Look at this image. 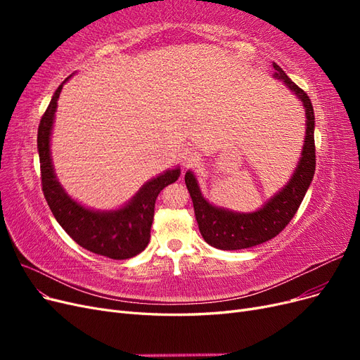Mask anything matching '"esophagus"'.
Here are the masks:
<instances>
[{
    "instance_id": "obj_1",
    "label": "esophagus",
    "mask_w": 360,
    "mask_h": 360,
    "mask_svg": "<svg viewBox=\"0 0 360 360\" xmlns=\"http://www.w3.org/2000/svg\"><path fill=\"white\" fill-rule=\"evenodd\" d=\"M198 160H200V155H198L197 150L192 148V147L183 148V151H181V163H183L184 168L193 167Z\"/></svg>"
}]
</instances>
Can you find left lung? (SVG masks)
Returning <instances> with one entry per match:
<instances>
[{
	"instance_id": "obj_1",
	"label": "left lung",
	"mask_w": 360,
	"mask_h": 360,
	"mask_svg": "<svg viewBox=\"0 0 360 360\" xmlns=\"http://www.w3.org/2000/svg\"><path fill=\"white\" fill-rule=\"evenodd\" d=\"M275 78L282 79L296 94L304 106L307 114V136L299 165L290 181L275 197L252 213H237L214 207L207 201L200 191L198 181L191 171L184 176L186 188L193 202L200 233L204 240L222 250L246 249L264 243L278 236L290 224L303 201L315 172V144H314V110L308 94L294 84L285 72L274 63Z\"/></svg>"
}]
</instances>
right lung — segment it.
Masks as SVG:
<instances>
[{"mask_svg":"<svg viewBox=\"0 0 360 360\" xmlns=\"http://www.w3.org/2000/svg\"><path fill=\"white\" fill-rule=\"evenodd\" d=\"M63 84L53 93L37 132L43 195L57 222L79 246L112 259L132 258L147 248L158 195L180 177V168L168 169L147 181L135 197L118 210L94 212L72 200L56 177L49 150L51 130Z\"/></svg>","mask_w":360,"mask_h":360,"instance_id":"1","label":"right lung"}]
</instances>
